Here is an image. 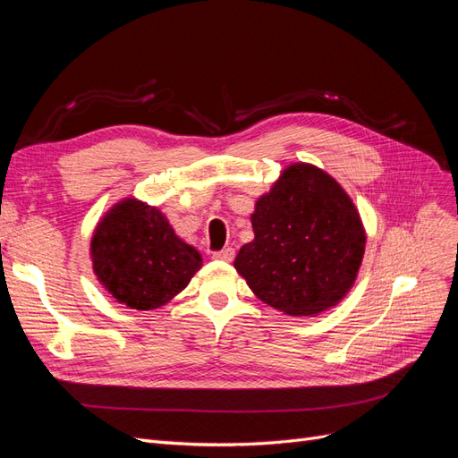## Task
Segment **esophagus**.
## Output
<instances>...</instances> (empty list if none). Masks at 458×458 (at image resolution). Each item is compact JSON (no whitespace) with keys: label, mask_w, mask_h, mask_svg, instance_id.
I'll return each mask as SVG.
<instances>
[{"label":"esophagus","mask_w":458,"mask_h":458,"mask_svg":"<svg viewBox=\"0 0 458 458\" xmlns=\"http://www.w3.org/2000/svg\"><path fill=\"white\" fill-rule=\"evenodd\" d=\"M233 258H234L233 248H224V250L214 252V259H219V261H233Z\"/></svg>","instance_id":"1"}]
</instances>
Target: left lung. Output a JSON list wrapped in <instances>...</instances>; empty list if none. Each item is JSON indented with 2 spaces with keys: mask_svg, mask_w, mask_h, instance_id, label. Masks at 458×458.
<instances>
[{
  "mask_svg": "<svg viewBox=\"0 0 458 458\" xmlns=\"http://www.w3.org/2000/svg\"><path fill=\"white\" fill-rule=\"evenodd\" d=\"M254 241L234 269L267 306L290 317H317L355 284L367 233L352 197L308 162L286 165L250 216Z\"/></svg>",
  "mask_w": 458,
  "mask_h": 458,
  "instance_id": "left-lung-1",
  "label": "left lung"
}]
</instances>
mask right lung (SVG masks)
<instances>
[{"instance_id": "obj_1", "label": "right lung", "mask_w": 458, "mask_h": 458, "mask_svg": "<svg viewBox=\"0 0 458 458\" xmlns=\"http://www.w3.org/2000/svg\"><path fill=\"white\" fill-rule=\"evenodd\" d=\"M97 281L126 308H162L202 267L195 246L179 239L157 206L126 197L99 219L89 242Z\"/></svg>"}]
</instances>
